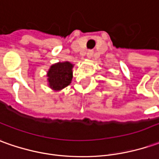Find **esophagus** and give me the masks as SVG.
I'll return each mask as SVG.
<instances>
[{
	"instance_id": "esophagus-1",
	"label": "esophagus",
	"mask_w": 159,
	"mask_h": 159,
	"mask_svg": "<svg viewBox=\"0 0 159 159\" xmlns=\"http://www.w3.org/2000/svg\"><path fill=\"white\" fill-rule=\"evenodd\" d=\"M93 53V51H88V52H87V57H92Z\"/></svg>"
}]
</instances>
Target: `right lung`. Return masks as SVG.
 I'll return each instance as SVG.
<instances>
[{"label":"right lung","instance_id":"add662e5","mask_svg":"<svg viewBox=\"0 0 159 159\" xmlns=\"http://www.w3.org/2000/svg\"><path fill=\"white\" fill-rule=\"evenodd\" d=\"M72 65L69 62L57 63L51 66L48 72L50 87L54 90H61L67 87L72 79Z\"/></svg>","mask_w":159,"mask_h":159}]
</instances>
